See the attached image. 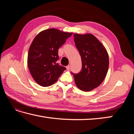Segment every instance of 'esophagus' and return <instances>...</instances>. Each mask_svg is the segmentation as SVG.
<instances>
[{
    "mask_svg": "<svg viewBox=\"0 0 134 134\" xmlns=\"http://www.w3.org/2000/svg\"><path fill=\"white\" fill-rule=\"evenodd\" d=\"M66 68H67V69L68 70H69L70 69V65H68L66 67Z\"/></svg>",
    "mask_w": 134,
    "mask_h": 134,
    "instance_id": "34e87169",
    "label": "esophagus"
}]
</instances>
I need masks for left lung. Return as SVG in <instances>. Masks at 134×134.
<instances>
[{
	"label": "left lung",
	"instance_id": "obj_1",
	"mask_svg": "<svg viewBox=\"0 0 134 134\" xmlns=\"http://www.w3.org/2000/svg\"><path fill=\"white\" fill-rule=\"evenodd\" d=\"M74 36L82 66L79 73L71 74L79 89L89 92L104 81L109 67V57L105 47L93 35L74 34Z\"/></svg>",
	"mask_w": 134,
	"mask_h": 134
}]
</instances>
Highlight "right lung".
<instances>
[{"label":"right lung","instance_id":"right-lung-1","mask_svg":"<svg viewBox=\"0 0 134 134\" xmlns=\"http://www.w3.org/2000/svg\"><path fill=\"white\" fill-rule=\"evenodd\" d=\"M72 35L49 29L40 32L33 40L29 49L27 64L32 77L40 86L47 87L55 83L66 70L57 63L58 50Z\"/></svg>","mask_w":134,"mask_h":134}]
</instances>
